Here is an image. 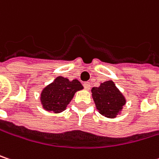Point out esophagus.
<instances>
[{
    "label": "esophagus",
    "mask_w": 159,
    "mask_h": 159,
    "mask_svg": "<svg viewBox=\"0 0 159 159\" xmlns=\"http://www.w3.org/2000/svg\"><path fill=\"white\" fill-rule=\"evenodd\" d=\"M84 87L85 90H89L90 87H91V84H90V83L88 82H85V83H84Z\"/></svg>",
    "instance_id": "34e87169"
}]
</instances>
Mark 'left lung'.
Wrapping results in <instances>:
<instances>
[{"label": "left lung", "instance_id": "left-lung-1", "mask_svg": "<svg viewBox=\"0 0 159 159\" xmlns=\"http://www.w3.org/2000/svg\"><path fill=\"white\" fill-rule=\"evenodd\" d=\"M92 95L99 112L107 118L116 117L126 102L112 81H106L99 87H93Z\"/></svg>", "mask_w": 159, "mask_h": 159}]
</instances>
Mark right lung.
I'll return each mask as SVG.
<instances>
[{"instance_id":"obj_1","label":"right lung","mask_w":159,"mask_h":159,"mask_svg":"<svg viewBox=\"0 0 159 159\" xmlns=\"http://www.w3.org/2000/svg\"><path fill=\"white\" fill-rule=\"evenodd\" d=\"M84 88L78 80L69 81L67 78L58 76L45 87L41 93V103L43 108L56 113L66 110L67 104L74 97V94Z\"/></svg>"}]
</instances>
